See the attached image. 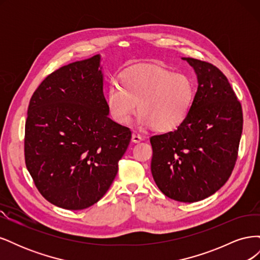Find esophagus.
<instances>
[{
	"mask_svg": "<svg viewBox=\"0 0 260 260\" xmlns=\"http://www.w3.org/2000/svg\"><path fill=\"white\" fill-rule=\"evenodd\" d=\"M143 140V137L141 136V135H139V133H137V132H133L132 133V142H135V143H139V142H141V141Z\"/></svg>",
	"mask_w": 260,
	"mask_h": 260,
	"instance_id": "obj_1",
	"label": "esophagus"
}]
</instances>
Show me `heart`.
Returning a JSON list of instances; mask_svg holds the SVG:
<instances>
[{
	"label": "heart",
	"mask_w": 260,
	"mask_h": 260,
	"mask_svg": "<svg viewBox=\"0 0 260 260\" xmlns=\"http://www.w3.org/2000/svg\"><path fill=\"white\" fill-rule=\"evenodd\" d=\"M112 82L106 103L109 115L120 123H129L139 104V121L155 130L171 131L187 117L195 98V84L185 74L159 67L129 70Z\"/></svg>",
	"instance_id": "obj_1"
}]
</instances>
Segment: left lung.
<instances>
[{
    "label": "left lung",
    "mask_w": 260,
    "mask_h": 260,
    "mask_svg": "<svg viewBox=\"0 0 260 260\" xmlns=\"http://www.w3.org/2000/svg\"><path fill=\"white\" fill-rule=\"evenodd\" d=\"M199 86L185 120L175 131L153 136L151 170L159 190L178 202H199L229 180L243 130L240 101L220 69L184 57Z\"/></svg>",
    "instance_id": "1"
}]
</instances>
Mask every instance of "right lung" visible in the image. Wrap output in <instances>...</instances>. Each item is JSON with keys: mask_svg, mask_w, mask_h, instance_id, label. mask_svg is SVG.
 <instances>
[{"mask_svg": "<svg viewBox=\"0 0 260 260\" xmlns=\"http://www.w3.org/2000/svg\"><path fill=\"white\" fill-rule=\"evenodd\" d=\"M100 55L50 74L31 96L25 161L43 198L80 210L113 183L131 130L108 117Z\"/></svg>", "mask_w": 260, "mask_h": 260, "instance_id": "add662e5", "label": "right lung"}]
</instances>
